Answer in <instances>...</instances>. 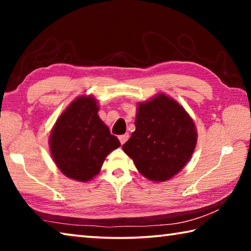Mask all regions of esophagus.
I'll return each mask as SVG.
<instances>
[{
	"mask_svg": "<svg viewBox=\"0 0 251 251\" xmlns=\"http://www.w3.org/2000/svg\"><path fill=\"white\" fill-rule=\"evenodd\" d=\"M128 138H129V135H128V134L121 135V136H120V142H121L122 145H124V144H125L127 141H128Z\"/></svg>",
	"mask_w": 251,
	"mask_h": 251,
	"instance_id": "obj_1",
	"label": "esophagus"
}]
</instances>
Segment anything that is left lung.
Instances as JSON below:
<instances>
[{
    "instance_id": "8db88e82",
    "label": "left lung",
    "mask_w": 251,
    "mask_h": 251,
    "mask_svg": "<svg viewBox=\"0 0 251 251\" xmlns=\"http://www.w3.org/2000/svg\"><path fill=\"white\" fill-rule=\"evenodd\" d=\"M135 126L123 151L143 176L165 181L186 166L196 147L197 131L192 117L175 100L158 94L139 103Z\"/></svg>"
}]
</instances>
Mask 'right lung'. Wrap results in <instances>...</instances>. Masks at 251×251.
<instances>
[{"mask_svg": "<svg viewBox=\"0 0 251 251\" xmlns=\"http://www.w3.org/2000/svg\"><path fill=\"white\" fill-rule=\"evenodd\" d=\"M93 96L72 101L55 123L50 148L55 164L66 177L88 181L100 173L110 151L121 146L100 116Z\"/></svg>", "mask_w": 251, "mask_h": 251, "instance_id": "1", "label": "right lung"}]
</instances>
